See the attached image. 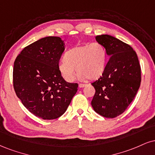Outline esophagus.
<instances>
[{
	"label": "esophagus",
	"mask_w": 155,
	"mask_h": 155,
	"mask_svg": "<svg viewBox=\"0 0 155 155\" xmlns=\"http://www.w3.org/2000/svg\"><path fill=\"white\" fill-rule=\"evenodd\" d=\"M87 86V84H79V87H80V88H83V87H84Z\"/></svg>",
	"instance_id": "obj_1"
}]
</instances>
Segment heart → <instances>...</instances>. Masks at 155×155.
I'll list each match as a JSON object with an SVG mask.
<instances>
[{
  "label": "heart",
  "mask_w": 155,
  "mask_h": 155,
  "mask_svg": "<svg viewBox=\"0 0 155 155\" xmlns=\"http://www.w3.org/2000/svg\"><path fill=\"white\" fill-rule=\"evenodd\" d=\"M107 53L104 46L99 42H92L76 46L64 55V59L58 63V70L62 77L68 82L75 79L76 69L80 79H98L105 70Z\"/></svg>",
  "instance_id": "heart-1"
}]
</instances>
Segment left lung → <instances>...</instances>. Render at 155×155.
Segmentation results:
<instances>
[{
    "label": "left lung",
    "instance_id": "obj_1",
    "mask_svg": "<svg viewBox=\"0 0 155 155\" xmlns=\"http://www.w3.org/2000/svg\"><path fill=\"white\" fill-rule=\"evenodd\" d=\"M110 57L103 74L92 83L95 89L92 106L105 118L122 114L135 97L141 84V67L137 55L129 45L110 35L95 37Z\"/></svg>",
    "mask_w": 155,
    "mask_h": 155
}]
</instances>
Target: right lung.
Segmentation results:
<instances>
[{
	"label": "right lung",
	"instance_id": "1",
	"mask_svg": "<svg viewBox=\"0 0 155 155\" xmlns=\"http://www.w3.org/2000/svg\"><path fill=\"white\" fill-rule=\"evenodd\" d=\"M64 43L58 37H46L27 46L14 61L13 83L16 95L29 112L44 120L61 116L77 92L58 70Z\"/></svg>",
	"mask_w": 155,
	"mask_h": 155
}]
</instances>
